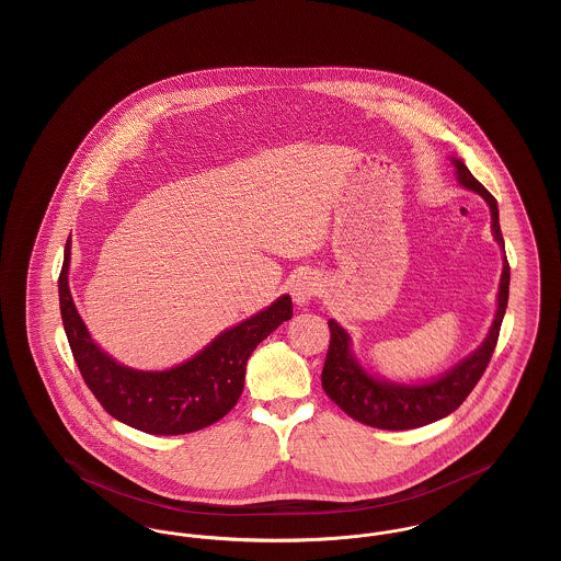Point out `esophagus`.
Listing matches in <instances>:
<instances>
[{"label":"esophagus","instance_id":"1","mask_svg":"<svg viewBox=\"0 0 561 561\" xmlns=\"http://www.w3.org/2000/svg\"><path fill=\"white\" fill-rule=\"evenodd\" d=\"M320 293V279L313 273H300L293 282V298L296 305H309Z\"/></svg>","mask_w":561,"mask_h":561}]
</instances>
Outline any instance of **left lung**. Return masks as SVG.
I'll list each match as a JSON object with an SVG mask.
<instances>
[{
	"label": "left lung",
	"instance_id": "1",
	"mask_svg": "<svg viewBox=\"0 0 561 561\" xmlns=\"http://www.w3.org/2000/svg\"><path fill=\"white\" fill-rule=\"evenodd\" d=\"M450 161L456 170L458 185L478 193L488 204L490 216H492V236L505 252L496 199L469 172L465 161L458 158H450ZM508 279H511V271H508L507 256H503V273H501L499 294H496V313L483 343L465 359H460L450 370L423 382L405 385V382H393L389 378L368 373L351 348V334L347 330L339 321H328L330 348L321 370L323 391L341 410H345L351 419L376 428L403 431V428L423 427L453 414L454 410L473 391V387L478 385L481 374L494 353L501 323L507 311Z\"/></svg>",
	"mask_w": 561,
	"mask_h": 561
}]
</instances>
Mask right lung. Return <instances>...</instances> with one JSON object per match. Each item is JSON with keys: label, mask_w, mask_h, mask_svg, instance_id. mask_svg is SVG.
<instances>
[{"label": "right lung", "mask_w": 561, "mask_h": 561, "mask_svg": "<svg viewBox=\"0 0 561 561\" xmlns=\"http://www.w3.org/2000/svg\"><path fill=\"white\" fill-rule=\"evenodd\" d=\"M71 240L58 277L62 325L76 364L113 419L151 435H183L220 421L240 400L245 364L268 334L293 318L288 294L227 330L187 362L165 370H136L96 345L69 290Z\"/></svg>", "instance_id": "right-lung-1"}]
</instances>
